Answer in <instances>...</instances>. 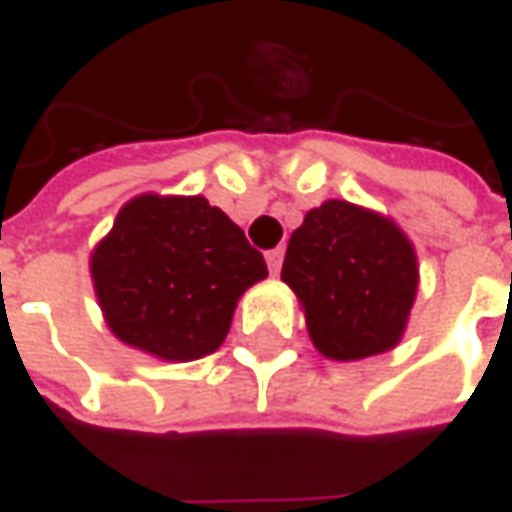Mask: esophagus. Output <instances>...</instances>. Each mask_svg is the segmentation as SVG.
Instances as JSON below:
<instances>
[{
  "label": "esophagus",
  "instance_id": "34e87169",
  "mask_svg": "<svg viewBox=\"0 0 512 512\" xmlns=\"http://www.w3.org/2000/svg\"><path fill=\"white\" fill-rule=\"evenodd\" d=\"M282 257H285V249H271V252L266 255L268 271H271V274H279V268H282Z\"/></svg>",
  "mask_w": 512,
  "mask_h": 512
}]
</instances>
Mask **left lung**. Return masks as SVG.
Here are the masks:
<instances>
[{
	"label": "left lung",
	"mask_w": 512,
	"mask_h": 512,
	"mask_svg": "<svg viewBox=\"0 0 512 512\" xmlns=\"http://www.w3.org/2000/svg\"><path fill=\"white\" fill-rule=\"evenodd\" d=\"M282 282L299 296L312 345L334 362H356L400 343L419 268L392 219L329 200L290 235Z\"/></svg>",
	"instance_id": "left-lung-1"
}]
</instances>
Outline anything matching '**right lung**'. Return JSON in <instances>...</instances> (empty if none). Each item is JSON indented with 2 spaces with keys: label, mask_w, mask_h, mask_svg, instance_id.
Instances as JSON below:
<instances>
[{
  "label": "right lung",
  "mask_w": 512,
  "mask_h": 512,
  "mask_svg": "<svg viewBox=\"0 0 512 512\" xmlns=\"http://www.w3.org/2000/svg\"><path fill=\"white\" fill-rule=\"evenodd\" d=\"M117 340L164 362L213 354L246 288L268 277L244 230L205 197L139 194L90 257Z\"/></svg>",
  "instance_id": "obj_1"
}]
</instances>
